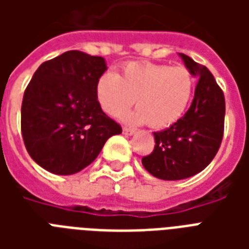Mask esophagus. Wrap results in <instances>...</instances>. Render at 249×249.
<instances>
[{
	"instance_id": "esophagus-1",
	"label": "esophagus",
	"mask_w": 249,
	"mask_h": 249,
	"mask_svg": "<svg viewBox=\"0 0 249 249\" xmlns=\"http://www.w3.org/2000/svg\"><path fill=\"white\" fill-rule=\"evenodd\" d=\"M123 133H124L125 136H133V134H134V129H130V128H126V126H124V128H123Z\"/></svg>"
}]
</instances>
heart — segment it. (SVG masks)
Instances as JSON below:
<instances>
[{"mask_svg":"<svg viewBox=\"0 0 249 249\" xmlns=\"http://www.w3.org/2000/svg\"><path fill=\"white\" fill-rule=\"evenodd\" d=\"M195 84L185 67L166 64L129 63L120 76L106 72L97 83V98L102 109L117 117L136 101L134 112L126 120L147 123L161 129L177 123L189 107Z\"/></svg>","mask_w":249,"mask_h":249,"instance_id":"b5f03b06","label":"heart"}]
</instances>
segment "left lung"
<instances>
[{"instance_id": "1", "label": "left lung", "mask_w": 249, "mask_h": 249, "mask_svg": "<svg viewBox=\"0 0 249 249\" xmlns=\"http://www.w3.org/2000/svg\"><path fill=\"white\" fill-rule=\"evenodd\" d=\"M196 77L193 103L177 123L155 132V148L142 159L144 169L164 181L185 179L201 172L216 156L224 136L225 97L208 68L178 54Z\"/></svg>"}]
</instances>
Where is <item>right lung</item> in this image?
<instances>
[{
	"mask_svg": "<svg viewBox=\"0 0 249 249\" xmlns=\"http://www.w3.org/2000/svg\"><path fill=\"white\" fill-rule=\"evenodd\" d=\"M106 71L105 58L71 50L33 73L21 103V134L31 158L50 173L83 170L121 133L98 102L97 83Z\"/></svg>",
	"mask_w": 249,
	"mask_h": 249,
	"instance_id": "add662e5",
	"label": "right lung"
}]
</instances>
